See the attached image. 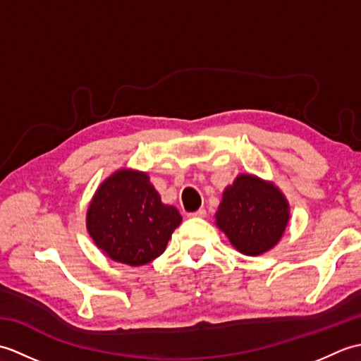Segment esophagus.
<instances>
[{"label":"esophagus","instance_id":"34e87169","mask_svg":"<svg viewBox=\"0 0 361 361\" xmlns=\"http://www.w3.org/2000/svg\"><path fill=\"white\" fill-rule=\"evenodd\" d=\"M189 217H206V209H203V208H200L198 211H195V212H190L189 214Z\"/></svg>","mask_w":361,"mask_h":361}]
</instances>
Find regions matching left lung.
<instances>
[{
  "instance_id": "obj_1",
  "label": "left lung",
  "mask_w": 361,
  "mask_h": 361,
  "mask_svg": "<svg viewBox=\"0 0 361 361\" xmlns=\"http://www.w3.org/2000/svg\"><path fill=\"white\" fill-rule=\"evenodd\" d=\"M290 206L273 183L242 173L224 190L216 225L233 247L247 256L271 250L286 231Z\"/></svg>"
}]
</instances>
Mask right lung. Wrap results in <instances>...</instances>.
Listing matches in <instances>:
<instances>
[{
    "label": "right lung",
    "instance_id": "right-lung-1",
    "mask_svg": "<svg viewBox=\"0 0 361 361\" xmlns=\"http://www.w3.org/2000/svg\"><path fill=\"white\" fill-rule=\"evenodd\" d=\"M180 224V212L161 202L149 175L132 169L110 175L97 188L87 212V229L96 247L130 267L163 255Z\"/></svg>",
    "mask_w": 361,
    "mask_h": 361
}]
</instances>
